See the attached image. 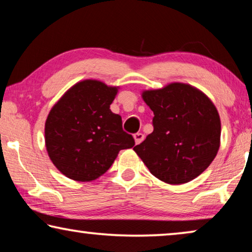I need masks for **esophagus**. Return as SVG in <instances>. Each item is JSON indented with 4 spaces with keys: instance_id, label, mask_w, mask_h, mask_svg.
Here are the masks:
<instances>
[{
    "instance_id": "esophagus-1",
    "label": "esophagus",
    "mask_w": 252,
    "mask_h": 252,
    "mask_svg": "<svg viewBox=\"0 0 252 252\" xmlns=\"http://www.w3.org/2000/svg\"><path fill=\"white\" fill-rule=\"evenodd\" d=\"M133 138H134V141H136V145H139V144H140V142H142V140H144L145 136L142 133L138 132V133H134L133 134Z\"/></svg>"
}]
</instances>
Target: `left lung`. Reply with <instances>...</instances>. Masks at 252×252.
<instances>
[{
  "mask_svg": "<svg viewBox=\"0 0 252 252\" xmlns=\"http://www.w3.org/2000/svg\"><path fill=\"white\" fill-rule=\"evenodd\" d=\"M142 98L154 112V131L134 152L160 181L182 185L196 179L220 148L215 105L200 90L181 82L145 90Z\"/></svg>",
  "mask_w": 252,
  "mask_h": 252,
  "instance_id": "8db88e82",
  "label": "left lung"
}]
</instances>
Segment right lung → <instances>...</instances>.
Wrapping results in <instances>:
<instances>
[{"label":"right lung","instance_id":"right-lung-1","mask_svg":"<svg viewBox=\"0 0 252 252\" xmlns=\"http://www.w3.org/2000/svg\"><path fill=\"white\" fill-rule=\"evenodd\" d=\"M118 87L84 80L56 103L45 123V144L56 168L74 181H93L104 174L121 149L134 139L122 129V119L110 110Z\"/></svg>","mask_w":252,"mask_h":252}]
</instances>
